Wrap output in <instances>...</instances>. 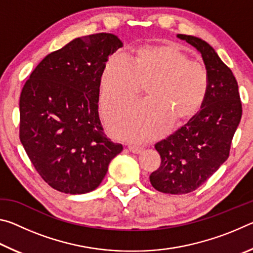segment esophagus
I'll use <instances>...</instances> for the list:
<instances>
[{
	"instance_id": "esophagus-1",
	"label": "esophagus",
	"mask_w": 253,
	"mask_h": 253,
	"mask_svg": "<svg viewBox=\"0 0 253 253\" xmlns=\"http://www.w3.org/2000/svg\"><path fill=\"white\" fill-rule=\"evenodd\" d=\"M128 149H129V151H130L131 153H134V154H139L140 152L143 151L142 147H140V146H136V145H129V146H128Z\"/></svg>"
}]
</instances>
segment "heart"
<instances>
[{"label":"heart","instance_id":"1","mask_svg":"<svg viewBox=\"0 0 253 253\" xmlns=\"http://www.w3.org/2000/svg\"><path fill=\"white\" fill-rule=\"evenodd\" d=\"M147 84L148 99L123 107L107 118L115 137L145 140L198 113L207 97L209 74L204 65L188 60L175 44L144 45L129 60L116 53L100 76V107L113 109L131 100Z\"/></svg>","mask_w":253,"mask_h":253}]
</instances>
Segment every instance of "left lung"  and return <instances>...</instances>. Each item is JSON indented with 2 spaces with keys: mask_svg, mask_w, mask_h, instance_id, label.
Wrapping results in <instances>:
<instances>
[{
  "mask_svg": "<svg viewBox=\"0 0 253 253\" xmlns=\"http://www.w3.org/2000/svg\"><path fill=\"white\" fill-rule=\"evenodd\" d=\"M199 51L209 74V89L198 114L155 145L162 163L149 176L155 190L168 194L195 191L228 160L241 121L242 106L232 71L211 45L193 36L177 34Z\"/></svg>",
  "mask_w": 253,
  "mask_h": 253,
  "instance_id": "left-lung-1",
  "label": "left lung"
}]
</instances>
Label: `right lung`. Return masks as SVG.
Segmentation results:
<instances>
[{
    "instance_id": "obj_1",
    "label": "right lung",
    "mask_w": 253,
    "mask_h": 253,
    "mask_svg": "<svg viewBox=\"0 0 253 253\" xmlns=\"http://www.w3.org/2000/svg\"><path fill=\"white\" fill-rule=\"evenodd\" d=\"M123 42L113 33L76 38L42 60L20 96V140L41 177L54 190L89 193L123 151L102 132L100 76Z\"/></svg>"
}]
</instances>
